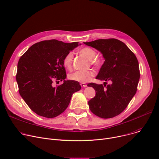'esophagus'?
<instances>
[{
    "label": "esophagus",
    "instance_id": "esophagus-1",
    "mask_svg": "<svg viewBox=\"0 0 159 159\" xmlns=\"http://www.w3.org/2000/svg\"><path fill=\"white\" fill-rule=\"evenodd\" d=\"M80 86L82 88H86L87 86V85L85 84V83H80Z\"/></svg>",
    "mask_w": 159,
    "mask_h": 159
}]
</instances>
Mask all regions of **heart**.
Instances as JSON below:
<instances>
[{
    "instance_id": "b5f03b06",
    "label": "heart",
    "mask_w": 159,
    "mask_h": 159,
    "mask_svg": "<svg viewBox=\"0 0 159 159\" xmlns=\"http://www.w3.org/2000/svg\"><path fill=\"white\" fill-rule=\"evenodd\" d=\"M79 53L80 55L85 57L87 60L89 61L91 63L94 65H98L100 61L98 58H95L97 57V52L95 49L89 47H84L81 48ZM73 53L71 52L67 54L63 60V65L66 69L70 70L72 66L73 61ZM95 75V73L92 70L80 71H76L70 75V79L72 80L79 82L81 83H85L89 81Z\"/></svg>"
}]
</instances>
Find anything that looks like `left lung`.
Listing matches in <instances>:
<instances>
[{
	"instance_id": "left-lung-1",
	"label": "left lung",
	"mask_w": 159,
	"mask_h": 159,
	"mask_svg": "<svg viewBox=\"0 0 159 159\" xmlns=\"http://www.w3.org/2000/svg\"><path fill=\"white\" fill-rule=\"evenodd\" d=\"M84 44L98 50L105 60L96 79L111 82V84H104L106 88L95 83L88 85L96 92L95 97L88 102L89 109L101 118L114 117L126 109L136 93L140 79L137 58L117 39H98Z\"/></svg>"
}]
</instances>
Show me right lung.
<instances>
[{"mask_svg":"<svg viewBox=\"0 0 159 159\" xmlns=\"http://www.w3.org/2000/svg\"><path fill=\"white\" fill-rule=\"evenodd\" d=\"M80 44L65 43L57 40L32 45L20 58L16 75L19 91L30 109L46 118H54L68 107L72 95L79 91V82L66 80L63 60ZM63 80L54 87L53 81Z\"/></svg>","mask_w":159,"mask_h":159,"instance_id":"obj_1","label":"right lung"}]
</instances>
